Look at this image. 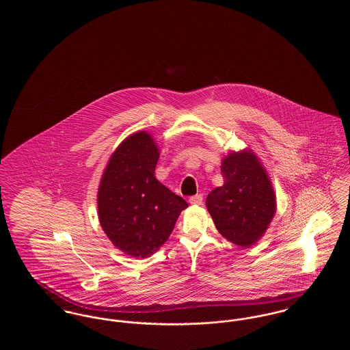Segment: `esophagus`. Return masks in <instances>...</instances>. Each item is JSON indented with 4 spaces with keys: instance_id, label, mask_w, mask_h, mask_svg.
Here are the masks:
<instances>
[{
    "instance_id": "1",
    "label": "esophagus",
    "mask_w": 350,
    "mask_h": 350,
    "mask_svg": "<svg viewBox=\"0 0 350 350\" xmlns=\"http://www.w3.org/2000/svg\"><path fill=\"white\" fill-rule=\"evenodd\" d=\"M190 203L191 204H202V202H203V196L202 194H197V196H193V197H190Z\"/></svg>"
}]
</instances>
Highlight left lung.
Wrapping results in <instances>:
<instances>
[{
  "label": "left lung",
  "instance_id": "1",
  "mask_svg": "<svg viewBox=\"0 0 350 350\" xmlns=\"http://www.w3.org/2000/svg\"><path fill=\"white\" fill-rule=\"evenodd\" d=\"M224 183L207 197L217 231L233 244L250 247L267 231L275 196L267 172L250 152L231 153L221 163Z\"/></svg>",
  "mask_w": 350,
  "mask_h": 350
}]
</instances>
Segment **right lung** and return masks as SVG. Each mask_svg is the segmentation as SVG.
I'll return each mask as SVG.
<instances>
[{"mask_svg": "<svg viewBox=\"0 0 350 350\" xmlns=\"http://www.w3.org/2000/svg\"><path fill=\"white\" fill-rule=\"evenodd\" d=\"M159 157L148 133H133L113 153L100 180V226L117 248L133 257H148L159 250L187 207L156 180Z\"/></svg>", "mask_w": 350, "mask_h": 350, "instance_id": "add662e5", "label": "right lung"}]
</instances>
